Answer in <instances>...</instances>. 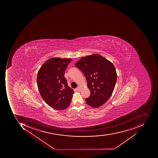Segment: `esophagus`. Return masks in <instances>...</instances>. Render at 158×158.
<instances>
[{"mask_svg": "<svg viewBox=\"0 0 158 158\" xmlns=\"http://www.w3.org/2000/svg\"><path fill=\"white\" fill-rule=\"evenodd\" d=\"M76 90L78 91V92H80V91H81V88L80 86H78L77 88V89H76Z\"/></svg>", "mask_w": 158, "mask_h": 158, "instance_id": "1", "label": "esophagus"}]
</instances>
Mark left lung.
<instances>
[{
	"instance_id": "obj_1",
	"label": "left lung",
	"mask_w": 158,
	"mask_h": 158,
	"mask_svg": "<svg viewBox=\"0 0 158 158\" xmlns=\"http://www.w3.org/2000/svg\"><path fill=\"white\" fill-rule=\"evenodd\" d=\"M83 72L91 95L87 104L98 108L109 100L114 89L117 75L114 65L104 57L94 54L81 57L75 64Z\"/></svg>"
}]
</instances>
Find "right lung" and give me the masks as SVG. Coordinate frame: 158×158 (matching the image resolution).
<instances>
[{
  "instance_id": "right-lung-1",
  "label": "right lung",
  "mask_w": 158,
  "mask_h": 158,
  "mask_svg": "<svg viewBox=\"0 0 158 158\" xmlns=\"http://www.w3.org/2000/svg\"><path fill=\"white\" fill-rule=\"evenodd\" d=\"M71 58L53 57L38 70L37 84L43 100L51 108L63 110L69 107L74 91L67 84L64 72Z\"/></svg>"
}]
</instances>
